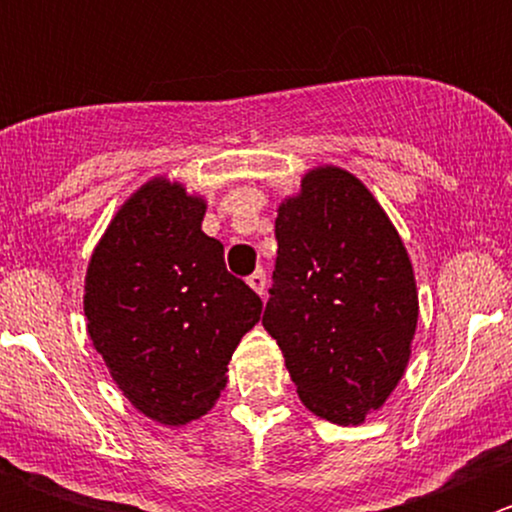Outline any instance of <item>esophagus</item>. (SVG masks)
Listing matches in <instances>:
<instances>
[{
  "instance_id": "1",
  "label": "esophagus",
  "mask_w": 512,
  "mask_h": 512,
  "mask_svg": "<svg viewBox=\"0 0 512 512\" xmlns=\"http://www.w3.org/2000/svg\"><path fill=\"white\" fill-rule=\"evenodd\" d=\"M247 285L255 289V292L260 294V297H265V292H267V277H265V272H262V270L252 272V275L247 277Z\"/></svg>"
}]
</instances>
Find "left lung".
Wrapping results in <instances>:
<instances>
[{"mask_svg":"<svg viewBox=\"0 0 512 512\" xmlns=\"http://www.w3.org/2000/svg\"><path fill=\"white\" fill-rule=\"evenodd\" d=\"M277 265L267 332L299 401L337 426L386 404L411 359L418 322L414 265L371 190L339 165L302 175L277 208Z\"/></svg>","mask_w":512,"mask_h":512,"instance_id":"left-lung-1","label":"left lung"}]
</instances>
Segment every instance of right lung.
Wrapping results in <instances>:
<instances>
[{
	"mask_svg": "<svg viewBox=\"0 0 512 512\" xmlns=\"http://www.w3.org/2000/svg\"><path fill=\"white\" fill-rule=\"evenodd\" d=\"M205 210L203 195L156 175L123 200L86 267L96 352L133 409L170 428L213 409L232 352L262 314L203 232Z\"/></svg>",
	"mask_w": 512,
	"mask_h": 512,
	"instance_id": "1",
	"label": "right lung"
}]
</instances>
